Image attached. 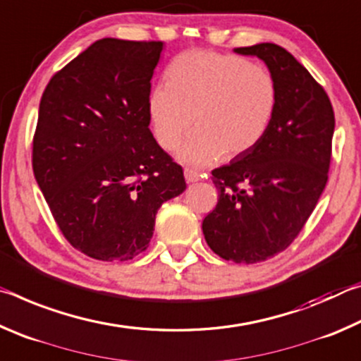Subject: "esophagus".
<instances>
[{
	"label": "esophagus",
	"mask_w": 361,
	"mask_h": 361,
	"mask_svg": "<svg viewBox=\"0 0 361 361\" xmlns=\"http://www.w3.org/2000/svg\"><path fill=\"white\" fill-rule=\"evenodd\" d=\"M185 178L188 183H195L202 178V175H200L199 172H195L194 169H185Z\"/></svg>",
	"instance_id": "esophagus-1"
}]
</instances>
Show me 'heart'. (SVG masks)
Returning <instances> with one entry per match:
<instances>
[{"label": "heart", "instance_id": "1", "mask_svg": "<svg viewBox=\"0 0 361 361\" xmlns=\"http://www.w3.org/2000/svg\"><path fill=\"white\" fill-rule=\"evenodd\" d=\"M277 79L250 60L210 51H188L167 70V84L151 90L148 116L157 143L178 149L191 166H210L224 154L252 151L271 129L279 108Z\"/></svg>", "mask_w": 361, "mask_h": 361}]
</instances>
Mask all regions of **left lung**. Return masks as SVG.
<instances>
[{
    "instance_id": "left-lung-1",
    "label": "left lung",
    "mask_w": 361,
    "mask_h": 361,
    "mask_svg": "<svg viewBox=\"0 0 361 361\" xmlns=\"http://www.w3.org/2000/svg\"><path fill=\"white\" fill-rule=\"evenodd\" d=\"M235 54L266 63L279 84V108L252 151L212 172L215 210L202 231L223 259L259 262L295 240L328 181L334 113L322 85L283 47L261 42Z\"/></svg>"
}]
</instances>
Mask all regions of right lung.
Returning a JSON list of instances; mask_svg holds the SVG:
<instances>
[{"instance_id": "add662e5", "label": "right lung", "mask_w": 361, "mask_h": 361, "mask_svg": "<svg viewBox=\"0 0 361 361\" xmlns=\"http://www.w3.org/2000/svg\"><path fill=\"white\" fill-rule=\"evenodd\" d=\"M159 41L103 38L54 75L41 97L33 173L62 234L100 261L145 252L156 213L186 189L149 130Z\"/></svg>"}]
</instances>
